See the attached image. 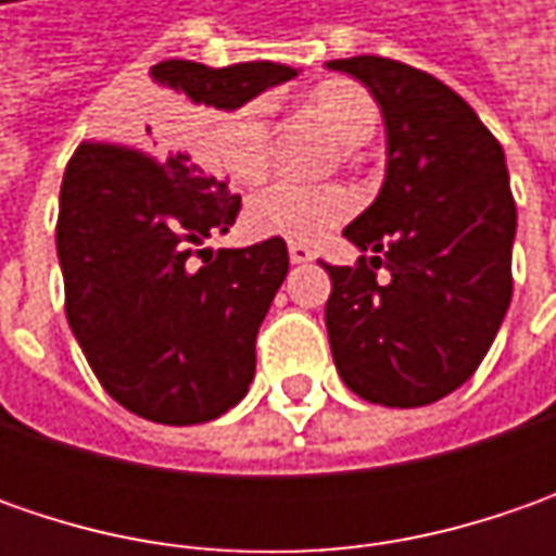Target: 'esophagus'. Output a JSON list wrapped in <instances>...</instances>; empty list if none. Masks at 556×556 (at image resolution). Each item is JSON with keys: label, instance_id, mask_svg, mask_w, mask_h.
Returning <instances> with one entry per match:
<instances>
[{"label": "esophagus", "instance_id": "34e87169", "mask_svg": "<svg viewBox=\"0 0 556 556\" xmlns=\"http://www.w3.org/2000/svg\"><path fill=\"white\" fill-rule=\"evenodd\" d=\"M288 253H290V263H296V266H300V263H309L312 256H315L309 247L300 244V241H290Z\"/></svg>", "mask_w": 556, "mask_h": 556}]
</instances>
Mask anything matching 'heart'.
<instances>
[{
    "label": "heart",
    "instance_id": "heart-1",
    "mask_svg": "<svg viewBox=\"0 0 556 556\" xmlns=\"http://www.w3.org/2000/svg\"><path fill=\"white\" fill-rule=\"evenodd\" d=\"M312 108L343 148L368 141L377 129V104L368 89L333 79L312 92ZM206 151L238 182H260L271 163V104L250 98L210 123ZM353 194L340 185H303L278 179L250 198L247 216L260 235L315 241L353 213Z\"/></svg>",
    "mask_w": 556,
    "mask_h": 556
}]
</instances>
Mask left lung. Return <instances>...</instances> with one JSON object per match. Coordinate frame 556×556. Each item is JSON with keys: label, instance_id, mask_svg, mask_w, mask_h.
Masks as SVG:
<instances>
[{"label": "left lung", "instance_id": "left-lung-1", "mask_svg": "<svg viewBox=\"0 0 556 556\" xmlns=\"http://www.w3.org/2000/svg\"><path fill=\"white\" fill-rule=\"evenodd\" d=\"M328 67L365 83L387 126L383 188L343 228L374 256L325 266L333 365L374 405H430L480 368L510 306L517 206L504 151L437 76L380 54Z\"/></svg>", "mask_w": 556, "mask_h": 556}]
</instances>
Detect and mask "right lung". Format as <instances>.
Masks as SVG:
<instances>
[{
    "mask_svg": "<svg viewBox=\"0 0 556 556\" xmlns=\"http://www.w3.org/2000/svg\"><path fill=\"white\" fill-rule=\"evenodd\" d=\"M154 83L191 104L231 111L296 71L271 61L206 67L161 61ZM169 111L129 123V139L83 141L58 210L64 312L98 383L154 424H203L244 399L256 333L288 275V244L199 250L241 210L225 176L176 148Z\"/></svg>",
    "mask_w": 556,
    "mask_h": 556,
    "instance_id": "1",
    "label": "right lung"
}]
</instances>
